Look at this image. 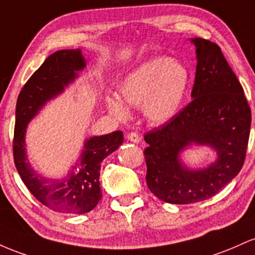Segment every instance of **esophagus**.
Returning <instances> with one entry per match:
<instances>
[{
    "instance_id": "esophagus-1",
    "label": "esophagus",
    "mask_w": 255,
    "mask_h": 255,
    "mask_svg": "<svg viewBox=\"0 0 255 255\" xmlns=\"http://www.w3.org/2000/svg\"><path fill=\"white\" fill-rule=\"evenodd\" d=\"M128 141L133 142V143H139V141H141V137H139V135L137 132H130L128 133Z\"/></svg>"
}]
</instances>
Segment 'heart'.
Here are the masks:
<instances>
[{
	"instance_id": "b5f03b06",
	"label": "heart",
	"mask_w": 255,
	"mask_h": 255,
	"mask_svg": "<svg viewBox=\"0 0 255 255\" xmlns=\"http://www.w3.org/2000/svg\"><path fill=\"white\" fill-rule=\"evenodd\" d=\"M190 83V73L181 61L168 58L149 60L119 84V97H106L108 112L119 120L128 118L125 105L142 108L148 123L161 125L181 110Z\"/></svg>"
}]
</instances>
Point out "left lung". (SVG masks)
Wrapping results in <instances>:
<instances>
[{
  "instance_id": "8db88e82",
  "label": "left lung",
  "mask_w": 255,
  "mask_h": 255,
  "mask_svg": "<svg viewBox=\"0 0 255 255\" xmlns=\"http://www.w3.org/2000/svg\"><path fill=\"white\" fill-rule=\"evenodd\" d=\"M196 73L191 102L173 119L144 135L147 185L168 204L188 205L216 195L241 171L251 131V108L236 74L216 43L191 38ZM207 145L217 160L205 169L182 165L180 151Z\"/></svg>"
}]
</instances>
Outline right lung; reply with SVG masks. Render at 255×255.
<instances>
[{"instance_id":"right-lung-1","label":"right lung","mask_w":255,"mask_h":255,"mask_svg":"<svg viewBox=\"0 0 255 255\" xmlns=\"http://www.w3.org/2000/svg\"><path fill=\"white\" fill-rule=\"evenodd\" d=\"M84 67L81 49L55 51L31 76L16 101L14 164L30 193L41 204L60 213L82 214L96 207L102 197L99 181L102 160L118 149L124 141L122 131L88 138L76 165L61 179L41 176L27 161L25 148L27 124L49 100L61 94Z\"/></svg>"}]
</instances>
